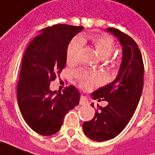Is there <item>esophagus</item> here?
<instances>
[{"instance_id": "1", "label": "esophagus", "mask_w": 155, "mask_h": 155, "mask_svg": "<svg viewBox=\"0 0 155 155\" xmlns=\"http://www.w3.org/2000/svg\"><path fill=\"white\" fill-rule=\"evenodd\" d=\"M88 104V100L85 96H82L80 97V104L81 105H83V104Z\"/></svg>"}]
</instances>
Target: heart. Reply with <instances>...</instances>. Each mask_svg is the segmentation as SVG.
Returning a JSON list of instances; mask_svg holds the SVG:
<instances>
[{
    "mask_svg": "<svg viewBox=\"0 0 155 155\" xmlns=\"http://www.w3.org/2000/svg\"><path fill=\"white\" fill-rule=\"evenodd\" d=\"M90 41L95 48V50L101 58H107L112 55L114 51V41L106 35H93L89 37ZM83 47V40L79 37L72 39L69 43L67 51V60L70 63H74L78 61L80 54ZM80 86L83 89H91L93 87L99 84L102 81L101 76L97 72H89L79 71L77 72Z\"/></svg>",
    "mask_w": 155,
    "mask_h": 155,
    "instance_id": "heart-1",
    "label": "heart"
}]
</instances>
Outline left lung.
<instances>
[{"label": "left lung", "mask_w": 155, "mask_h": 155, "mask_svg": "<svg viewBox=\"0 0 155 155\" xmlns=\"http://www.w3.org/2000/svg\"><path fill=\"white\" fill-rule=\"evenodd\" d=\"M107 31L119 41L123 58L117 78L92 93L94 99L103 98L107 105L98 107L93 119L83 124L87 137L97 142L114 139L124 130L137 108L143 86L144 67L137 43L118 29L107 28Z\"/></svg>", "instance_id": "1"}]
</instances>
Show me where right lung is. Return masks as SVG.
I'll list each match as a JSON object with an SVG mask.
<instances>
[{
    "label": "right lung",
    "instance_id": "obj_1",
    "mask_svg": "<svg viewBox=\"0 0 155 155\" xmlns=\"http://www.w3.org/2000/svg\"><path fill=\"white\" fill-rule=\"evenodd\" d=\"M83 27L59 24L41 31L24 52L17 83V101L24 120L41 135L59 131L68 111L79 104L80 93L70 85L51 91L50 82L66 66L67 50Z\"/></svg>",
    "mask_w": 155,
    "mask_h": 155
}]
</instances>
